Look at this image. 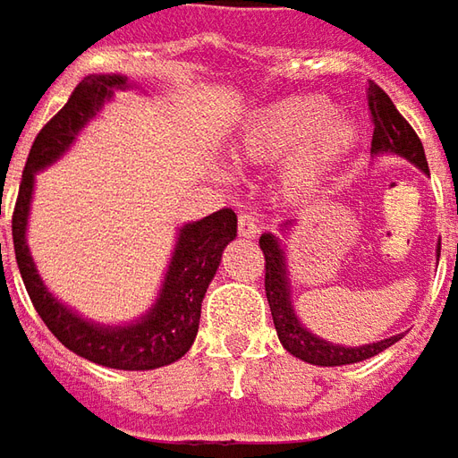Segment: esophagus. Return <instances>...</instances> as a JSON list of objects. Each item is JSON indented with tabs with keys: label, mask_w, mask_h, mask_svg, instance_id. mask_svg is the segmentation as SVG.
<instances>
[{
	"label": "esophagus",
	"mask_w": 458,
	"mask_h": 458,
	"mask_svg": "<svg viewBox=\"0 0 458 458\" xmlns=\"http://www.w3.org/2000/svg\"><path fill=\"white\" fill-rule=\"evenodd\" d=\"M259 232H261V219L257 216V214H251V211L239 214V236H244V239H254Z\"/></svg>",
	"instance_id": "obj_1"
}]
</instances>
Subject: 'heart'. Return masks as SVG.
Returning <instances> with one entry per match:
<instances>
[{
  "mask_svg": "<svg viewBox=\"0 0 458 458\" xmlns=\"http://www.w3.org/2000/svg\"><path fill=\"white\" fill-rule=\"evenodd\" d=\"M359 129L349 116H334L321 97H286L257 109L234 139V157L249 164L284 162V189L314 197L354 151Z\"/></svg>",
  "mask_w": 458,
  "mask_h": 458,
  "instance_id": "b5f03b06",
  "label": "heart"
}]
</instances>
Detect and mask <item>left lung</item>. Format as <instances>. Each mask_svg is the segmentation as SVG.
Returning <instances> with one entry per match:
<instances>
[{"mask_svg":"<svg viewBox=\"0 0 458 458\" xmlns=\"http://www.w3.org/2000/svg\"><path fill=\"white\" fill-rule=\"evenodd\" d=\"M369 109H371V122H374V137H371V151L374 154H399L403 159L416 164L424 174H428L427 157L421 139L416 137L411 124L399 114V109L394 106L389 94L381 89L379 84L369 81ZM284 229H289L292 222H284ZM259 247L264 251V289H267V301L271 309V319L279 334L282 346L294 354L296 359L317 364V367H344V364H356L377 356L384 349H389L392 344L402 339V334L381 339V342L364 344V346H342V344H331L321 339L299 321L292 307V279L286 269V254H284L279 236L261 234ZM441 251V242L437 244V257Z\"/></svg>","mask_w":458,"mask_h":458,"instance_id":"left-lung-1","label":"left lung"}]
</instances>
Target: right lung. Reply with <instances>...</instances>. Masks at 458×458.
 <instances>
[{"label":"right lung","mask_w":458,"mask_h":458,"mask_svg":"<svg viewBox=\"0 0 458 458\" xmlns=\"http://www.w3.org/2000/svg\"><path fill=\"white\" fill-rule=\"evenodd\" d=\"M127 77L122 74H89L79 81L69 102L44 124L24 164L14 216H12V239H14L19 274L27 286L31 304L47 324V329L69 352L84 356L99 367L147 371V369L174 364L176 359H182L191 349L197 339L204 294L219 269L222 251L236 236L234 211L219 209L179 229L174 254L154 307L141 319L124 327L94 324L64 307L44 286L27 244L34 174L42 172L44 166L55 164L74 144L84 124L99 114L104 102H109L116 89H127Z\"/></svg>","instance_id":"obj_1"}]
</instances>
